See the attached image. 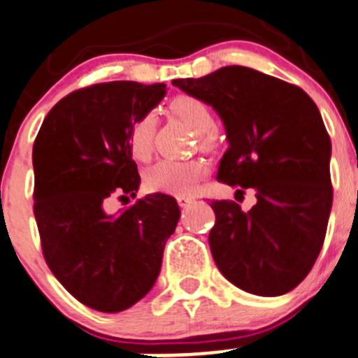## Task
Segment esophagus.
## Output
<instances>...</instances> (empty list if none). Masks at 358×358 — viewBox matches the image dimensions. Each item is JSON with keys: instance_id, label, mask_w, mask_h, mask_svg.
I'll use <instances>...</instances> for the list:
<instances>
[{"instance_id": "1", "label": "esophagus", "mask_w": 358, "mask_h": 358, "mask_svg": "<svg viewBox=\"0 0 358 358\" xmlns=\"http://www.w3.org/2000/svg\"><path fill=\"white\" fill-rule=\"evenodd\" d=\"M176 201H177V204L181 206V208H186L188 204H192L193 199L192 196H176Z\"/></svg>"}]
</instances>
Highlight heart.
<instances>
[{
	"instance_id": "b5f03b06",
	"label": "heart",
	"mask_w": 358,
	"mask_h": 358,
	"mask_svg": "<svg viewBox=\"0 0 358 358\" xmlns=\"http://www.w3.org/2000/svg\"><path fill=\"white\" fill-rule=\"evenodd\" d=\"M170 111L195 133L201 134L204 147L213 142L215 117L208 104L199 97L177 96L170 101ZM154 119L150 113L140 115L127 131V150L134 162H147L152 154ZM208 173V165L202 162H159L150 166L143 176V185L152 193L186 196L193 195Z\"/></svg>"
}]
</instances>
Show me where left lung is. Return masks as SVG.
<instances>
[{"mask_svg": "<svg viewBox=\"0 0 358 358\" xmlns=\"http://www.w3.org/2000/svg\"><path fill=\"white\" fill-rule=\"evenodd\" d=\"M172 85L211 104L227 131L218 181L255 189L257 204L211 201L209 245L218 270L247 293L278 296L313 270L334 189L330 136L314 101L296 85L229 65Z\"/></svg>", "mask_w": 358, "mask_h": 358, "instance_id": "8db88e82", "label": "left lung"}]
</instances>
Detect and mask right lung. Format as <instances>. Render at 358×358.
<instances>
[{"label":"right lung","mask_w":358,"mask_h":358,"mask_svg":"<svg viewBox=\"0 0 358 358\" xmlns=\"http://www.w3.org/2000/svg\"><path fill=\"white\" fill-rule=\"evenodd\" d=\"M165 88L110 81L74 90L51 108L35 138L34 213L42 254L62 286L101 313L129 309L149 293L181 213L163 193L108 211L113 195L138 192L127 131Z\"/></svg>","instance_id":"1"}]
</instances>
